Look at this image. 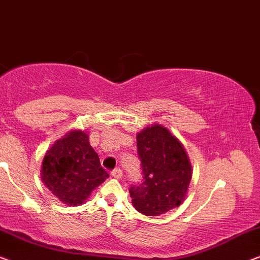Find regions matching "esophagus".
<instances>
[{
	"label": "esophagus",
	"mask_w": 260,
	"mask_h": 260,
	"mask_svg": "<svg viewBox=\"0 0 260 260\" xmlns=\"http://www.w3.org/2000/svg\"><path fill=\"white\" fill-rule=\"evenodd\" d=\"M111 175H112V177L116 178V179H120L122 177V171L119 170V168H115V170H113L111 172Z\"/></svg>",
	"instance_id": "esophagus-1"
}]
</instances>
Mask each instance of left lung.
Masks as SVG:
<instances>
[{"instance_id":"8db88e82","label":"left lung","mask_w":260,"mask_h":260,"mask_svg":"<svg viewBox=\"0 0 260 260\" xmlns=\"http://www.w3.org/2000/svg\"><path fill=\"white\" fill-rule=\"evenodd\" d=\"M142 181L132 185L129 193L135 210L158 217L184 202L192 166L181 142L159 123L137 135Z\"/></svg>"}]
</instances>
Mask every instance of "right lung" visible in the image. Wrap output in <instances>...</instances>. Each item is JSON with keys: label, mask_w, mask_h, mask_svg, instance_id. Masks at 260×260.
Returning <instances> with one entry per match:
<instances>
[{"label": "right lung", "mask_w": 260, "mask_h": 260, "mask_svg": "<svg viewBox=\"0 0 260 260\" xmlns=\"http://www.w3.org/2000/svg\"><path fill=\"white\" fill-rule=\"evenodd\" d=\"M109 174L83 131H72L47 151L41 179L50 192L68 206L85 203Z\"/></svg>", "instance_id": "obj_1"}]
</instances>
